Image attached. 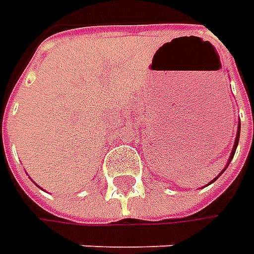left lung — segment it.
I'll list each match as a JSON object with an SVG mask.
<instances>
[{"instance_id":"left-lung-1","label":"left lung","mask_w":254,"mask_h":254,"mask_svg":"<svg viewBox=\"0 0 254 254\" xmlns=\"http://www.w3.org/2000/svg\"><path fill=\"white\" fill-rule=\"evenodd\" d=\"M239 135H240V122H239V127H238V134H236V140H235V145H233V150H232V154H230V157H229V161H228V164H226V167L223 168V171H222V172H225V170L228 168V165H229L230 161H232L233 155H235V151H236V147H238V144H239ZM222 172H220L219 175H222ZM219 175H218V177H219ZM218 177H216V178H218ZM216 178H215V180H213V181H216ZM213 181H212V182H213Z\"/></svg>"}]
</instances>
